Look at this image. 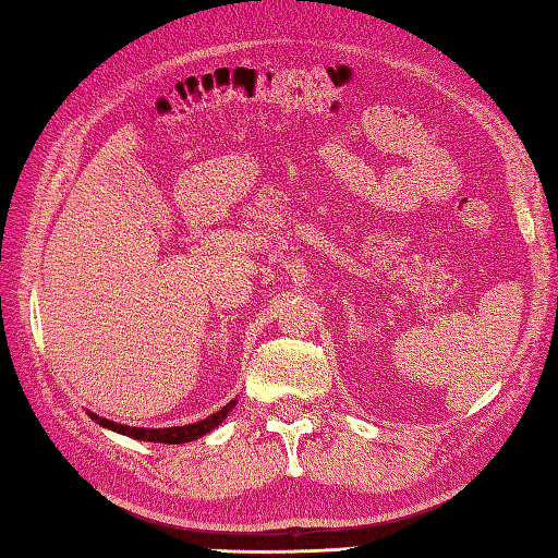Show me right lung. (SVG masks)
Listing matches in <instances>:
<instances>
[{
	"label": "right lung",
	"instance_id": "obj_1",
	"mask_svg": "<svg viewBox=\"0 0 558 558\" xmlns=\"http://www.w3.org/2000/svg\"><path fill=\"white\" fill-rule=\"evenodd\" d=\"M234 405H236V400H230L228 405H225V408L218 410V412H213L210 417H206V420L194 422V424H184V426H168V429H146V426H126V424H120V422L98 417L96 412H88V414H90V420H96L100 426H105V429L117 432V434H124V436H132V438H138V441H153V444H189V441H196V438L206 436L208 432L216 429V426L222 424V420L228 417V414L232 412Z\"/></svg>",
	"mask_w": 558,
	"mask_h": 558
}]
</instances>
